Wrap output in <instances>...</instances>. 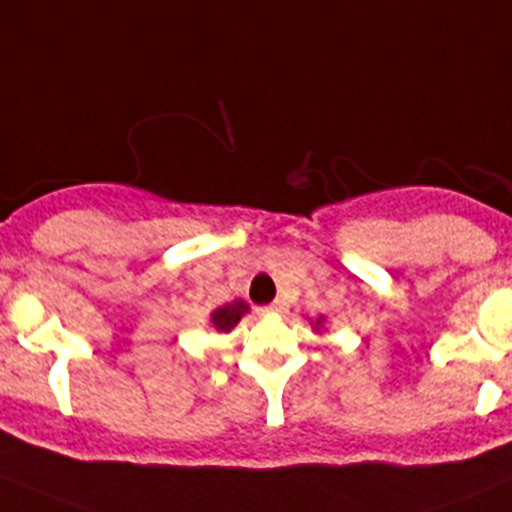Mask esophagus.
<instances>
[{"instance_id":"34e87169","label":"esophagus","mask_w":512,"mask_h":512,"mask_svg":"<svg viewBox=\"0 0 512 512\" xmlns=\"http://www.w3.org/2000/svg\"><path fill=\"white\" fill-rule=\"evenodd\" d=\"M267 312H272V315H280V312H285V300H275L270 307H267Z\"/></svg>"}]
</instances>
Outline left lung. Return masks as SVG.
Listing matches in <instances>:
<instances>
[{
    "label": "left lung",
    "instance_id": "obj_1",
    "mask_svg": "<svg viewBox=\"0 0 512 512\" xmlns=\"http://www.w3.org/2000/svg\"><path fill=\"white\" fill-rule=\"evenodd\" d=\"M320 325H322V317H320V320H315V325H312V327H315V330H320Z\"/></svg>",
    "mask_w": 512,
    "mask_h": 512
}]
</instances>
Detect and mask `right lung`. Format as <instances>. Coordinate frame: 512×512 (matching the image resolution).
<instances>
[{
  "mask_svg": "<svg viewBox=\"0 0 512 512\" xmlns=\"http://www.w3.org/2000/svg\"><path fill=\"white\" fill-rule=\"evenodd\" d=\"M247 310H250V307H247L245 300H235V302H230V305L217 307V310L210 315V320L220 332H230L232 327L240 322V317L245 315Z\"/></svg>",
  "mask_w": 512,
  "mask_h": 512,
  "instance_id": "1",
  "label": "right lung"
}]
</instances>
